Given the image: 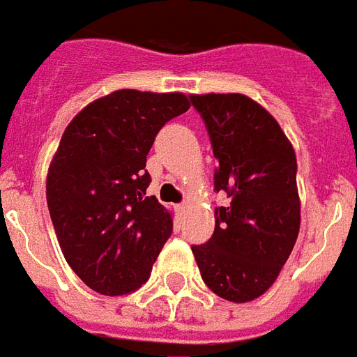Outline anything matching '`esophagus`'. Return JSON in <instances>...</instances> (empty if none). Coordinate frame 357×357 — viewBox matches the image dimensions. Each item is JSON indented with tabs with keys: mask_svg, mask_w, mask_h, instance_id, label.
I'll return each mask as SVG.
<instances>
[{
	"mask_svg": "<svg viewBox=\"0 0 357 357\" xmlns=\"http://www.w3.org/2000/svg\"><path fill=\"white\" fill-rule=\"evenodd\" d=\"M186 209V204H181V206H176V211H184Z\"/></svg>",
	"mask_w": 357,
	"mask_h": 357,
	"instance_id": "1",
	"label": "esophagus"
}]
</instances>
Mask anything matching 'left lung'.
Wrapping results in <instances>:
<instances>
[{
    "instance_id": "8db88e82",
    "label": "left lung",
    "mask_w": 357,
    "mask_h": 357,
    "mask_svg": "<svg viewBox=\"0 0 357 357\" xmlns=\"http://www.w3.org/2000/svg\"><path fill=\"white\" fill-rule=\"evenodd\" d=\"M215 159L213 236L192 246L211 292L244 304L265 294L279 277L300 232L296 153L269 111L244 93H194Z\"/></svg>"
}]
</instances>
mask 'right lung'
<instances>
[{"label": "right lung", "mask_w": 357, "mask_h": 357, "mask_svg": "<svg viewBox=\"0 0 357 357\" xmlns=\"http://www.w3.org/2000/svg\"><path fill=\"white\" fill-rule=\"evenodd\" d=\"M188 107L181 92L117 90L88 103L63 132L45 198L67 264L100 294L142 287L173 232L171 211L146 194V155L161 126Z\"/></svg>", "instance_id": "right-lung-1"}]
</instances>
